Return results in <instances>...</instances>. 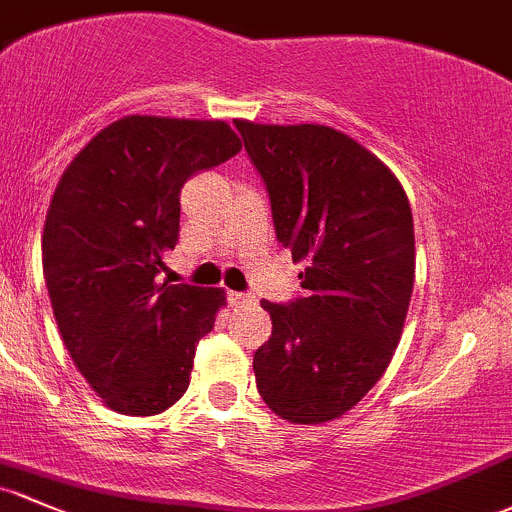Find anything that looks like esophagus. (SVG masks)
Returning <instances> with one entry per match:
<instances>
[{"label":"esophagus","mask_w":512,"mask_h":512,"mask_svg":"<svg viewBox=\"0 0 512 512\" xmlns=\"http://www.w3.org/2000/svg\"><path fill=\"white\" fill-rule=\"evenodd\" d=\"M229 305L234 307V310H239V307H249L254 305V295L249 293H229Z\"/></svg>","instance_id":"34e87169"}]
</instances>
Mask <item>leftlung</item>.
<instances>
[{"label":"left lung","instance_id":"obj_1","mask_svg":"<svg viewBox=\"0 0 512 512\" xmlns=\"http://www.w3.org/2000/svg\"><path fill=\"white\" fill-rule=\"evenodd\" d=\"M234 124L271 195L278 241L305 263L302 298L261 302L273 334L254 354L258 393L283 420L322 425L376 386L403 334L415 283L408 195L332 126Z\"/></svg>","mask_w":512,"mask_h":512}]
</instances>
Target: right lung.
I'll return each instance as SVG.
<instances>
[{
	"mask_svg": "<svg viewBox=\"0 0 512 512\" xmlns=\"http://www.w3.org/2000/svg\"><path fill=\"white\" fill-rule=\"evenodd\" d=\"M241 151L219 119L129 114L68 163L43 227V276L65 349L114 412L151 417L190 386L224 288L158 283L180 232V188Z\"/></svg>",
	"mask_w": 512,
	"mask_h": 512,
	"instance_id": "1",
	"label": "right lung"
}]
</instances>
